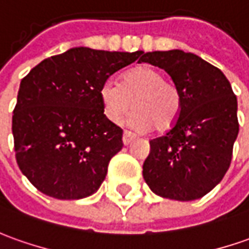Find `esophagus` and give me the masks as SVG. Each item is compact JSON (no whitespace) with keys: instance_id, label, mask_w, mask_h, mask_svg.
Masks as SVG:
<instances>
[{"instance_id":"esophagus-1","label":"esophagus","mask_w":249,"mask_h":249,"mask_svg":"<svg viewBox=\"0 0 249 249\" xmlns=\"http://www.w3.org/2000/svg\"><path fill=\"white\" fill-rule=\"evenodd\" d=\"M132 140H133V135H132L131 132L125 131L124 135H123V143H124L125 146H128V144L131 143Z\"/></svg>"}]
</instances>
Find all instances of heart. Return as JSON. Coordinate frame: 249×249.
Segmentation results:
<instances>
[{
  "instance_id": "heart-1",
  "label": "heart",
  "mask_w": 249,
  "mask_h": 249,
  "mask_svg": "<svg viewBox=\"0 0 249 249\" xmlns=\"http://www.w3.org/2000/svg\"><path fill=\"white\" fill-rule=\"evenodd\" d=\"M101 99L106 117L121 124L133 105L131 124L140 131L155 128L167 131L181 110V96L176 86L151 65H139L128 71L123 83L107 79L101 87Z\"/></svg>"
}]
</instances>
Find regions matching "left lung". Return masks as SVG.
<instances>
[{"mask_svg":"<svg viewBox=\"0 0 249 249\" xmlns=\"http://www.w3.org/2000/svg\"><path fill=\"white\" fill-rule=\"evenodd\" d=\"M143 62L162 68L181 96V110L166 135L150 140L143 177L155 195L189 202L224 178L238 135L237 98L214 65L182 50L150 52Z\"/></svg>","mask_w":249,"mask_h":249,"instance_id":"8db88e82","label":"left lung"}]
</instances>
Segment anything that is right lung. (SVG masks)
Returning <instances> with one entry per match:
<instances>
[{"label":"right lung","instance_id":"obj_1","mask_svg":"<svg viewBox=\"0 0 249 249\" xmlns=\"http://www.w3.org/2000/svg\"><path fill=\"white\" fill-rule=\"evenodd\" d=\"M143 52L73 47L32 68L20 83L12 117L16 160L42 194L61 200L95 194L123 129L103 113L101 87Z\"/></svg>","mask_w":249,"mask_h":249}]
</instances>
